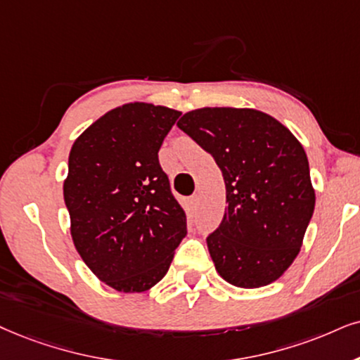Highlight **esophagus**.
<instances>
[{"mask_svg": "<svg viewBox=\"0 0 360 360\" xmlns=\"http://www.w3.org/2000/svg\"><path fill=\"white\" fill-rule=\"evenodd\" d=\"M198 204H199V195L198 194L191 195V198H189V206H191V209H193V211H195Z\"/></svg>", "mask_w": 360, "mask_h": 360, "instance_id": "obj_1", "label": "esophagus"}]
</instances>
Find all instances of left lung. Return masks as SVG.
I'll use <instances>...</instances> for the list:
<instances>
[{
  "mask_svg": "<svg viewBox=\"0 0 360 360\" xmlns=\"http://www.w3.org/2000/svg\"><path fill=\"white\" fill-rule=\"evenodd\" d=\"M177 127L211 154L224 177V217L206 239L216 271L244 289L279 279L301 251L316 206L301 143L257 109H194Z\"/></svg>",
  "mask_w": 360,
  "mask_h": 360,
  "instance_id": "left-lung-1",
  "label": "left lung"
}]
</instances>
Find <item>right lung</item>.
<instances>
[{
  "instance_id": "obj_1",
  "label": "right lung",
  "mask_w": 360,
  "mask_h": 360,
  "mask_svg": "<svg viewBox=\"0 0 360 360\" xmlns=\"http://www.w3.org/2000/svg\"><path fill=\"white\" fill-rule=\"evenodd\" d=\"M179 111L129 103L72 144L63 186L71 236L86 266L120 292H143L169 269L188 234L186 212L159 165Z\"/></svg>"
}]
</instances>
